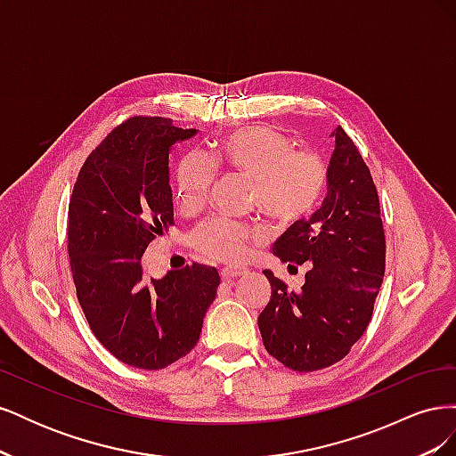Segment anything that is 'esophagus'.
Segmentation results:
<instances>
[{
    "label": "esophagus",
    "instance_id": "1",
    "mask_svg": "<svg viewBox=\"0 0 456 456\" xmlns=\"http://www.w3.org/2000/svg\"><path fill=\"white\" fill-rule=\"evenodd\" d=\"M245 272V268H240V266H226V268H223L220 270V275H223V280H233V278H238V275H241Z\"/></svg>",
    "mask_w": 456,
    "mask_h": 456
}]
</instances>
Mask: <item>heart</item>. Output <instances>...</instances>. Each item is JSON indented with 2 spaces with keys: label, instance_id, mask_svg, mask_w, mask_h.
Masks as SVG:
<instances>
[{
  "label": "heart",
  "instance_id": "1",
  "mask_svg": "<svg viewBox=\"0 0 456 456\" xmlns=\"http://www.w3.org/2000/svg\"><path fill=\"white\" fill-rule=\"evenodd\" d=\"M230 169L251 178V203L280 226L306 220L322 205L329 188V165L322 154L295 148L287 133L270 126H249L223 136L201 154L181 159L175 173L176 196L186 207L200 205L213 184V167ZM265 230L251 223L209 218L190 233L194 249L213 260H241Z\"/></svg>",
  "mask_w": 456,
  "mask_h": 456
}]
</instances>
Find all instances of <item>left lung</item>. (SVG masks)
I'll return each mask as SVG.
<instances>
[{
    "instance_id": "1",
    "label": "left lung",
    "mask_w": 456,
    "mask_h": 456,
    "mask_svg": "<svg viewBox=\"0 0 456 456\" xmlns=\"http://www.w3.org/2000/svg\"><path fill=\"white\" fill-rule=\"evenodd\" d=\"M329 194L310 218L289 226L272 251L298 272L300 291L265 270L272 295L258 315L265 348L293 370H320L346 357L370 323L386 268L380 201L360 150L340 126Z\"/></svg>"
}]
</instances>
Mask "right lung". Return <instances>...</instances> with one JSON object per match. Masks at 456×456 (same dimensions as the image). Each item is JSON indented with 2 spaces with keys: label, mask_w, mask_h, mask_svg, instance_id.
Returning <instances> with one entry per match:
<instances>
[{
  "label": "right lung",
  "mask_w": 456,
  "mask_h": 456,
  "mask_svg": "<svg viewBox=\"0 0 456 456\" xmlns=\"http://www.w3.org/2000/svg\"><path fill=\"white\" fill-rule=\"evenodd\" d=\"M196 129L133 116L79 169L68 205V255L79 306L102 346L136 369L169 367L196 346L216 297L215 268L191 265L148 280L142 255L173 226L169 150Z\"/></svg>",
  "instance_id": "right-lung-1"
}]
</instances>
